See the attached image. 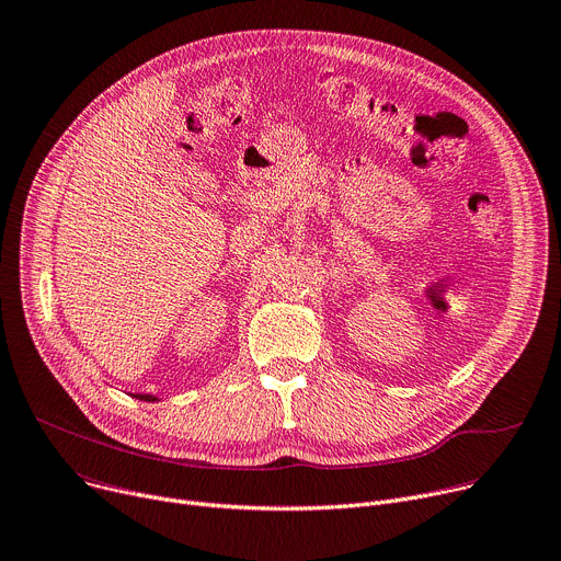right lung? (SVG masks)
<instances>
[{
	"label": "right lung",
	"instance_id": "1",
	"mask_svg": "<svg viewBox=\"0 0 561 561\" xmlns=\"http://www.w3.org/2000/svg\"><path fill=\"white\" fill-rule=\"evenodd\" d=\"M133 398H137V400H144V402H159V398H154V396H148V393H135Z\"/></svg>",
	"mask_w": 561,
	"mask_h": 561
}]
</instances>
